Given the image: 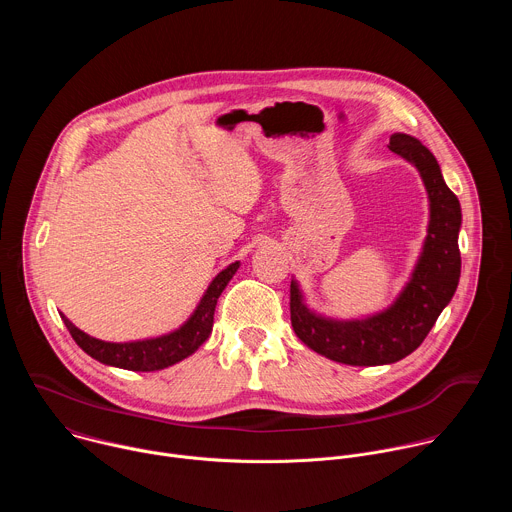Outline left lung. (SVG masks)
Here are the masks:
<instances>
[{
	"instance_id": "left-lung-1",
	"label": "left lung",
	"mask_w": 512,
	"mask_h": 512,
	"mask_svg": "<svg viewBox=\"0 0 512 512\" xmlns=\"http://www.w3.org/2000/svg\"><path fill=\"white\" fill-rule=\"evenodd\" d=\"M389 150L417 168L429 198L427 237L397 300L367 318L334 320L306 306L296 279H291L289 287V312L296 336L314 352L352 367L391 364L411 354L452 302L460 281L462 208L458 196L448 188L440 164L419 139L393 133Z\"/></svg>"
}]
</instances>
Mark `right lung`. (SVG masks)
Wrapping results in <instances>:
<instances>
[{"instance_id":"1","label":"right lung","mask_w":512,"mask_h":512,"mask_svg":"<svg viewBox=\"0 0 512 512\" xmlns=\"http://www.w3.org/2000/svg\"><path fill=\"white\" fill-rule=\"evenodd\" d=\"M239 265L241 263L235 261L227 269L218 273L206 287L204 296L198 302L192 316L174 332L158 338H145V340H133V342H105L79 330L64 314H60V318L68 328L70 336L75 338V342L95 360L109 364V367L137 371V373L162 371L184 360L186 356L196 352L198 346L206 342V338L212 332L216 302L221 298L227 283L237 273Z\"/></svg>"}]
</instances>
